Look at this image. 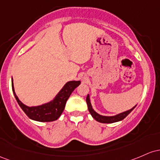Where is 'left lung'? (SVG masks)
<instances>
[{"mask_svg": "<svg viewBox=\"0 0 160 160\" xmlns=\"http://www.w3.org/2000/svg\"><path fill=\"white\" fill-rule=\"evenodd\" d=\"M86 102H87V104H88V108L90 113H91V116H92V117L94 118L96 121L99 122H101V123H113V122H116L121 121V120L125 119V118L126 117V116H128V115L130 113L132 110H133L134 107H136L135 106V107H134L132 109H129L128 111H125V112H122V113L120 114L116 115V116H100V115L97 113L94 109H92L91 102H90V98H89L88 94L87 98H86Z\"/></svg>", "mask_w": 160, "mask_h": 160, "instance_id": "obj_1", "label": "left lung"}]
</instances>
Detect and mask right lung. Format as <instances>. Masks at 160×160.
<instances>
[{
    "instance_id": "add662e5",
    "label": "right lung",
    "mask_w": 160,
    "mask_h": 160,
    "mask_svg": "<svg viewBox=\"0 0 160 160\" xmlns=\"http://www.w3.org/2000/svg\"><path fill=\"white\" fill-rule=\"evenodd\" d=\"M80 81H77V82L76 81H71V82H67L59 92V94L57 95L54 100H52L50 103L43 104L38 107H28L24 105L19 100L14 91L12 78V90L19 107L22 108L28 118L38 122H52L55 121L60 117V115L63 112L68 98H69L74 89L80 85Z\"/></svg>"
}]
</instances>
